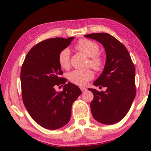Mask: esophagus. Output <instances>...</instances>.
<instances>
[{"instance_id": "esophagus-1", "label": "esophagus", "mask_w": 151, "mask_h": 151, "mask_svg": "<svg viewBox=\"0 0 151 151\" xmlns=\"http://www.w3.org/2000/svg\"><path fill=\"white\" fill-rule=\"evenodd\" d=\"M80 88H81V90L82 91V92H85L86 90H87V89H86V88L83 87V86H81Z\"/></svg>"}]
</instances>
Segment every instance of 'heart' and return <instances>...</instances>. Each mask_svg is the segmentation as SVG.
I'll return each mask as SVG.
<instances>
[{"mask_svg": "<svg viewBox=\"0 0 151 151\" xmlns=\"http://www.w3.org/2000/svg\"><path fill=\"white\" fill-rule=\"evenodd\" d=\"M76 50L81 51L87 57H90L88 65L95 70L103 69L104 65V58L99 54L100 47L93 40L82 39L78 40L75 46ZM70 52L68 48H65L58 54V63L63 68H68L70 65ZM68 79L74 84L78 86L85 85L88 81L94 78V73L91 70H75L68 74Z\"/></svg>", "mask_w": 151, "mask_h": 151, "instance_id": "1", "label": "heart"}]
</instances>
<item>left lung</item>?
I'll return each mask as SVG.
<instances>
[{
  "instance_id": "8db88e82",
  "label": "left lung",
  "mask_w": 151,
  "mask_h": 151,
  "mask_svg": "<svg viewBox=\"0 0 151 151\" xmlns=\"http://www.w3.org/2000/svg\"><path fill=\"white\" fill-rule=\"evenodd\" d=\"M85 37L101 43L106 54L103 72L94 82V86L106 87V91L88 88L94 95L92 114L101 123L114 124L126 116L136 96L134 65L124 45L108 33H92Z\"/></svg>"
}]
</instances>
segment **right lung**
Listing matches in <instances>:
<instances>
[{
	"instance_id": "obj_1",
	"label": "right lung",
	"mask_w": 151,
	"mask_h": 151,
	"mask_svg": "<svg viewBox=\"0 0 151 151\" xmlns=\"http://www.w3.org/2000/svg\"><path fill=\"white\" fill-rule=\"evenodd\" d=\"M75 37H57L34 46L25 57L20 72L22 98L30 116L43 128L55 130L69 121L72 104L82 91L67 79L58 63V54ZM63 91L56 92L57 86Z\"/></svg>"
}]
</instances>
